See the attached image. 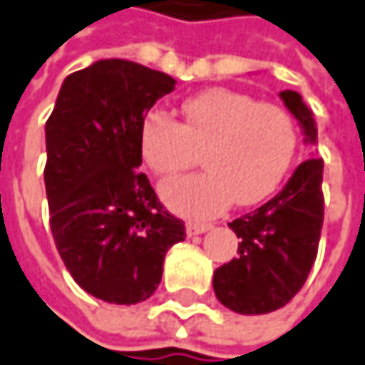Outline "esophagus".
Returning <instances> with one entry per match:
<instances>
[{
  "instance_id": "34e87169",
  "label": "esophagus",
  "mask_w": 365,
  "mask_h": 365,
  "mask_svg": "<svg viewBox=\"0 0 365 365\" xmlns=\"http://www.w3.org/2000/svg\"><path fill=\"white\" fill-rule=\"evenodd\" d=\"M212 228V224H204V222H187L185 224V232L187 236H197V234L207 232Z\"/></svg>"
}]
</instances>
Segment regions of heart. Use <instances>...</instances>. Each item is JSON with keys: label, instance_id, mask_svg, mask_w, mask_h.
<instances>
[{"label": "heart", "instance_id": "heart-1", "mask_svg": "<svg viewBox=\"0 0 365 365\" xmlns=\"http://www.w3.org/2000/svg\"><path fill=\"white\" fill-rule=\"evenodd\" d=\"M183 123L151 110L141 125V153L159 175L192 168L202 151L206 171L170 180L161 200L187 218H207L230 202L252 206L283 182L297 151L295 120L252 96L207 88L182 105Z\"/></svg>", "mask_w": 365, "mask_h": 365}]
</instances>
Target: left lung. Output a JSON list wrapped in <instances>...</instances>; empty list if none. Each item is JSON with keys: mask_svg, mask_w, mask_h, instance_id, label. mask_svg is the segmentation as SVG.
Returning <instances> with one entry per match:
<instances>
[{"mask_svg": "<svg viewBox=\"0 0 365 365\" xmlns=\"http://www.w3.org/2000/svg\"><path fill=\"white\" fill-rule=\"evenodd\" d=\"M279 96L299 120L303 143L317 145L315 119L301 95L283 91ZM311 155L274 197L228 224L240 238L238 257L214 270L212 284L218 301L234 313L277 311L307 281L323 226V159Z\"/></svg>", "mask_w": 365, "mask_h": 365, "instance_id": "1", "label": "left lung"}]
</instances>
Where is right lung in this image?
Here are the masks:
<instances>
[{
    "label": "right lung",
    "mask_w": 365,
    "mask_h": 365,
    "mask_svg": "<svg viewBox=\"0 0 365 365\" xmlns=\"http://www.w3.org/2000/svg\"><path fill=\"white\" fill-rule=\"evenodd\" d=\"M173 88L165 72L98 60L64 78L46 123L52 236L76 284L105 303L149 299L185 238L139 171L145 115Z\"/></svg>",
    "instance_id": "obj_1"
}]
</instances>
